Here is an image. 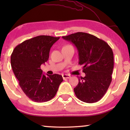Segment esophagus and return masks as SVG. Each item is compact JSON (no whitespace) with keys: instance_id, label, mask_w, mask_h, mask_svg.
Here are the masks:
<instances>
[{"instance_id":"obj_1","label":"esophagus","mask_w":130,"mask_h":130,"mask_svg":"<svg viewBox=\"0 0 130 130\" xmlns=\"http://www.w3.org/2000/svg\"><path fill=\"white\" fill-rule=\"evenodd\" d=\"M62 76H63V79H69V78L70 77V76L69 75V74H63V75H62Z\"/></svg>"}]
</instances>
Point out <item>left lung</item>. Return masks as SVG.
<instances>
[{"label":"left lung","mask_w":130,"mask_h":130,"mask_svg":"<svg viewBox=\"0 0 130 130\" xmlns=\"http://www.w3.org/2000/svg\"><path fill=\"white\" fill-rule=\"evenodd\" d=\"M62 38L77 48L79 64L83 66V72L86 74L84 77L78 78L74 93L84 102H98L105 94L112 81V50L104 40L88 33L79 32Z\"/></svg>","instance_id":"obj_1"}]
</instances>
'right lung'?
<instances>
[{"mask_svg":"<svg viewBox=\"0 0 130 130\" xmlns=\"http://www.w3.org/2000/svg\"><path fill=\"white\" fill-rule=\"evenodd\" d=\"M59 38L48 35L34 37L18 45L11 54V66L19 86L34 102L51 100L63 80L60 74L44 75L40 69L48 60L51 47Z\"/></svg>","mask_w":130,"mask_h":130,"instance_id":"right-lung-1","label":"right lung"}]
</instances>
